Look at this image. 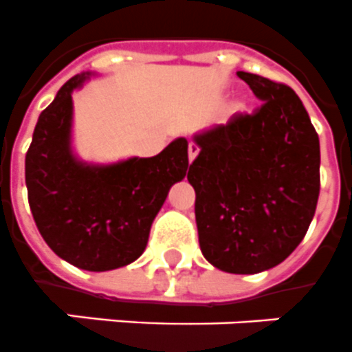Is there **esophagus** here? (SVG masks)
<instances>
[{"label": "esophagus", "instance_id": "34e87169", "mask_svg": "<svg viewBox=\"0 0 352 352\" xmlns=\"http://www.w3.org/2000/svg\"><path fill=\"white\" fill-rule=\"evenodd\" d=\"M197 155H199V146H197L195 142H190L188 144V159H190V162L195 161Z\"/></svg>", "mask_w": 352, "mask_h": 352}]
</instances>
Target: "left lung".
<instances>
[{"instance_id":"left-lung-1","label":"left lung","mask_w":352,"mask_h":352,"mask_svg":"<svg viewBox=\"0 0 352 352\" xmlns=\"http://www.w3.org/2000/svg\"><path fill=\"white\" fill-rule=\"evenodd\" d=\"M236 76L264 102L193 137L201 153L188 181L204 258L253 275L284 262L307 233L320 193V141L293 88Z\"/></svg>"}]
</instances>
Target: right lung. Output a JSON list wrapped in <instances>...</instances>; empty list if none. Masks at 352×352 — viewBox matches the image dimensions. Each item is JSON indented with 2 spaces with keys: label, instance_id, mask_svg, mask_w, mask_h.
Masks as SVG:
<instances>
[{
  "label": "right lung",
  "instance_id": "right-lung-1",
  "mask_svg": "<svg viewBox=\"0 0 352 352\" xmlns=\"http://www.w3.org/2000/svg\"><path fill=\"white\" fill-rule=\"evenodd\" d=\"M90 72L74 76L41 111L25 157L28 204L48 248L79 270L110 271L146 250L151 222L188 170L179 137L155 157L88 164L72 151V92Z\"/></svg>",
  "mask_w": 352,
  "mask_h": 352
}]
</instances>
